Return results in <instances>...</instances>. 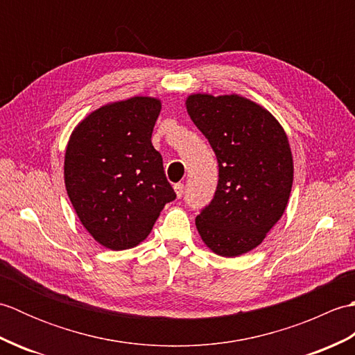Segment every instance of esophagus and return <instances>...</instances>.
<instances>
[{"mask_svg":"<svg viewBox=\"0 0 355 355\" xmlns=\"http://www.w3.org/2000/svg\"><path fill=\"white\" fill-rule=\"evenodd\" d=\"M173 189H175V193H177V197L180 198L183 195V192H184V184L183 183H177V184H173Z\"/></svg>","mask_w":355,"mask_h":355,"instance_id":"obj_1","label":"esophagus"}]
</instances>
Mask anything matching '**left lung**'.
Wrapping results in <instances>:
<instances>
[{
    "mask_svg": "<svg viewBox=\"0 0 355 355\" xmlns=\"http://www.w3.org/2000/svg\"><path fill=\"white\" fill-rule=\"evenodd\" d=\"M186 108L218 160L215 195L195 224L210 250L235 258L258 247L285 212L290 143L267 110L238 94H192Z\"/></svg>",
    "mask_w": 355,
    "mask_h": 355,
    "instance_id": "obj_1",
    "label": "left lung"
}]
</instances>
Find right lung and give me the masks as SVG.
Wrapping results in <instances>:
<instances>
[{"instance_id":"1","label":"right lung","mask_w":355,"mask_h":355,"mask_svg":"<svg viewBox=\"0 0 355 355\" xmlns=\"http://www.w3.org/2000/svg\"><path fill=\"white\" fill-rule=\"evenodd\" d=\"M160 110V101L141 96L105 105L67 145V193L89 235L111 250L140 244L177 197L150 141Z\"/></svg>"}]
</instances>
